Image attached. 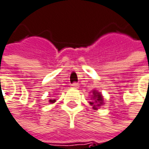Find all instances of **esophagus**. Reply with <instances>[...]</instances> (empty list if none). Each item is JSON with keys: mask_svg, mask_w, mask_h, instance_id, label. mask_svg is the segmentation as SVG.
Masks as SVG:
<instances>
[{"mask_svg": "<svg viewBox=\"0 0 149 149\" xmlns=\"http://www.w3.org/2000/svg\"><path fill=\"white\" fill-rule=\"evenodd\" d=\"M71 87H72V88H79V84H78L77 82H73V83L71 84Z\"/></svg>", "mask_w": 149, "mask_h": 149, "instance_id": "obj_1", "label": "esophagus"}]
</instances>
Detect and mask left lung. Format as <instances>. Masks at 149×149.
Wrapping results in <instances>:
<instances>
[{"label":"left lung","instance_id":"1","mask_svg":"<svg viewBox=\"0 0 149 149\" xmlns=\"http://www.w3.org/2000/svg\"><path fill=\"white\" fill-rule=\"evenodd\" d=\"M93 95H94V99H95V101L92 102H90V104L91 105H94V109H97L96 107H100L102 103H103V99H102V95L100 94V93H98L97 91H94L93 92ZM97 104V106H95L93 103Z\"/></svg>","mask_w":149,"mask_h":149}]
</instances>
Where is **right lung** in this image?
<instances>
[{
	"label": "right lung",
	"instance_id": "add662e5",
	"mask_svg": "<svg viewBox=\"0 0 149 149\" xmlns=\"http://www.w3.org/2000/svg\"><path fill=\"white\" fill-rule=\"evenodd\" d=\"M49 102H52V103H54V102H55V100H54H54H49Z\"/></svg>",
	"mask_w": 149,
	"mask_h": 149
}]
</instances>
